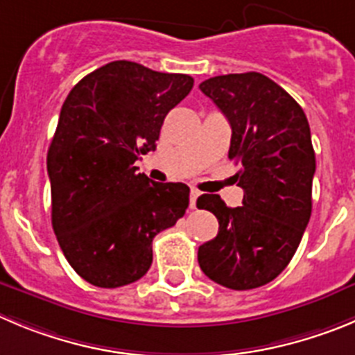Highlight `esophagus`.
<instances>
[{"mask_svg":"<svg viewBox=\"0 0 355 355\" xmlns=\"http://www.w3.org/2000/svg\"><path fill=\"white\" fill-rule=\"evenodd\" d=\"M198 196H200V191L198 189H191V208H196Z\"/></svg>","mask_w":355,"mask_h":355,"instance_id":"34e87169","label":"esophagus"}]
</instances>
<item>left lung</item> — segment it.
I'll return each instance as SVG.
<instances>
[{"instance_id":"obj_1","label":"left lung","mask_w":355,"mask_h":355,"mask_svg":"<svg viewBox=\"0 0 355 355\" xmlns=\"http://www.w3.org/2000/svg\"><path fill=\"white\" fill-rule=\"evenodd\" d=\"M200 89L231 124L230 159L240 166L234 177L243 205L227 207L218 194L198 198V208L218 220L217 236L198 248V263L227 289H256L286 270L310 220V125L296 99L261 73L211 77Z\"/></svg>"}]
</instances>
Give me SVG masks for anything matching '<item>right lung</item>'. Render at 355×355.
I'll return each instance as SVG.
<instances>
[{
    "label": "right lung",
    "mask_w": 355,
    "mask_h": 355,
    "mask_svg": "<svg viewBox=\"0 0 355 355\" xmlns=\"http://www.w3.org/2000/svg\"><path fill=\"white\" fill-rule=\"evenodd\" d=\"M194 78L114 61L85 75L64 99L47 154L52 227L71 268L96 287L137 282L152 240L189 207V187L152 182L135 161L155 150L171 108Z\"/></svg>",
    "instance_id": "1"
}]
</instances>
